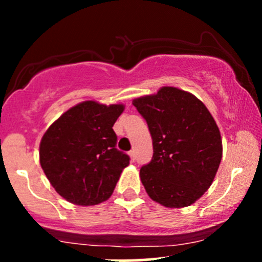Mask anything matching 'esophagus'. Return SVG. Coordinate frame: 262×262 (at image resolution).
Here are the masks:
<instances>
[{"instance_id": "esophagus-1", "label": "esophagus", "mask_w": 262, "mask_h": 262, "mask_svg": "<svg viewBox=\"0 0 262 262\" xmlns=\"http://www.w3.org/2000/svg\"><path fill=\"white\" fill-rule=\"evenodd\" d=\"M129 156H130L132 161H134V160H135V150H134V149H133V150H130V151H129Z\"/></svg>"}]
</instances>
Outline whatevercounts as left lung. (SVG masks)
Returning <instances> with one entry per match:
<instances>
[{"mask_svg":"<svg viewBox=\"0 0 262 262\" xmlns=\"http://www.w3.org/2000/svg\"><path fill=\"white\" fill-rule=\"evenodd\" d=\"M133 104L148 123L154 149L140 169L146 193L167 208L191 206L212 185L222 160L214 118L196 96L176 87H161Z\"/></svg>","mask_w":262,"mask_h":262,"instance_id":"8db88e82","label":"left lung"}]
</instances>
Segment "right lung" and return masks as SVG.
Returning <instances> with one entry per match:
<instances>
[{"mask_svg":"<svg viewBox=\"0 0 262 262\" xmlns=\"http://www.w3.org/2000/svg\"><path fill=\"white\" fill-rule=\"evenodd\" d=\"M123 104L85 101L48 128L39 146L41 169L55 191L77 206H93L112 196L129 156L116 148L113 124Z\"/></svg>","mask_w":262,"mask_h":262,"instance_id":"right-lung-1","label":"right lung"}]
</instances>
